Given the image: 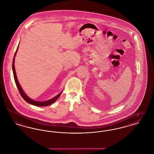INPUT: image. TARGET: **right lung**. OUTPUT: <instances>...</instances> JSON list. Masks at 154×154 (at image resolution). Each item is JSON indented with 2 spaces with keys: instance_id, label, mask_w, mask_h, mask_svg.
Listing matches in <instances>:
<instances>
[{
  "instance_id": "obj_1",
  "label": "right lung",
  "mask_w": 154,
  "mask_h": 154,
  "mask_svg": "<svg viewBox=\"0 0 154 154\" xmlns=\"http://www.w3.org/2000/svg\"><path fill=\"white\" fill-rule=\"evenodd\" d=\"M18 49V46L17 47V49L16 50V51L14 54V56L13 58V64H12V69H13V75H14V81L16 82V84L17 87V89L18 90L21 96H22V97L24 98L25 101L32 105H35V106H48V105H50L51 104H53L54 102H55L58 98L60 96V95L61 94L62 92H60L58 95H57L56 96H55L51 99H50L49 100H47V101H35L32 99H31V98L28 97L25 93L24 91H23V90L22 89L21 86H20V83H19V82L17 79V77L16 72V69H15V66H14V60H15V57L16 56L17 52V50Z\"/></svg>"
}]
</instances>
